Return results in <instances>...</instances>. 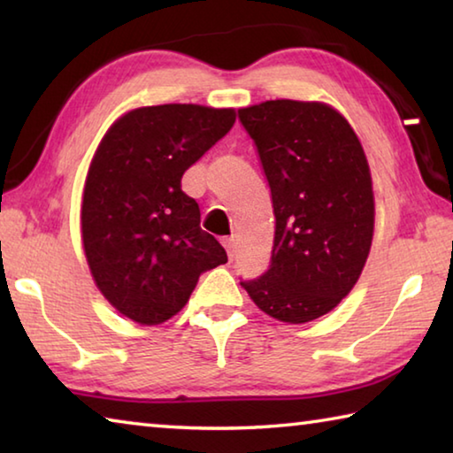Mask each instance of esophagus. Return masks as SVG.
I'll list each match as a JSON object with an SVG mask.
<instances>
[{
    "label": "esophagus",
    "mask_w": 453,
    "mask_h": 453,
    "mask_svg": "<svg viewBox=\"0 0 453 453\" xmlns=\"http://www.w3.org/2000/svg\"><path fill=\"white\" fill-rule=\"evenodd\" d=\"M224 245L227 250V257L234 259L237 256V240H235V237H229V240L224 242Z\"/></svg>",
    "instance_id": "34e87169"
}]
</instances>
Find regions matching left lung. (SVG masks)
I'll return each mask as SVG.
<instances>
[{
  "instance_id": "1",
  "label": "left lung",
  "mask_w": 453,
  "mask_h": 453,
  "mask_svg": "<svg viewBox=\"0 0 453 453\" xmlns=\"http://www.w3.org/2000/svg\"><path fill=\"white\" fill-rule=\"evenodd\" d=\"M272 189L270 270L242 281L259 310L286 324L332 311L370 256L372 173L362 143L332 105L296 99L237 110Z\"/></svg>"
}]
</instances>
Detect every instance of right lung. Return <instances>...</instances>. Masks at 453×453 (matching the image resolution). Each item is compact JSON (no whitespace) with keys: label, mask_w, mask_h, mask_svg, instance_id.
<instances>
[{"label":"right lung","mask_w":453,"mask_h":453,"mask_svg":"<svg viewBox=\"0 0 453 453\" xmlns=\"http://www.w3.org/2000/svg\"><path fill=\"white\" fill-rule=\"evenodd\" d=\"M234 124V107L148 105L113 121L97 145L83 188V251L97 289L135 324L173 318L199 275L227 262L199 227L181 175Z\"/></svg>","instance_id":"right-lung-1"}]
</instances>
